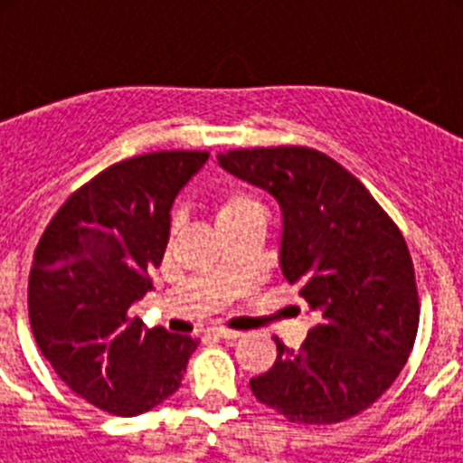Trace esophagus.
Returning a JSON list of instances; mask_svg holds the SVG:
<instances>
[{
    "label": "esophagus",
    "instance_id": "1",
    "mask_svg": "<svg viewBox=\"0 0 463 463\" xmlns=\"http://www.w3.org/2000/svg\"><path fill=\"white\" fill-rule=\"evenodd\" d=\"M211 334H213V336H215V338H227V341H234V338L243 336L241 331L224 329V326H215V329H211Z\"/></svg>",
    "mask_w": 463,
    "mask_h": 463
}]
</instances>
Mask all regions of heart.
Segmentation results:
<instances>
[{"instance_id":"1","label":"heart","mask_w":463,"mask_h":463,"mask_svg":"<svg viewBox=\"0 0 463 463\" xmlns=\"http://www.w3.org/2000/svg\"><path fill=\"white\" fill-rule=\"evenodd\" d=\"M250 213H261V203L255 196L243 190L224 192L218 199V206H215V222L222 224L227 220L241 218V215H250Z\"/></svg>"}]
</instances>
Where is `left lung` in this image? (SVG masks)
Returning <instances> with one entry per match:
<instances>
[{
    "mask_svg": "<svg viewBox=\"0 0 463 463\" xmlns=\"http://www.w3.org/2000/svg\"><path fill=\"white\" fill-rule=\"evenodd\" d=\"M282 213L280 269L320 317L298 350L250 380L257 401L297 424H336L399 378L420 325L415 269L399 227L338 162L304 146L220 153Z\"/></svg>",
    "mask_w": 463,
    "mask_h": 463,
    "instance_id": "8db88e82",
    "label": "left lung"
}]
</instances>
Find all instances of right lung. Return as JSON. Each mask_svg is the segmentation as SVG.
Masks as SVG:
<instances>
[{"label": "right lung", "mask_w": 463, "mask_h": 463, "mask_svg": "<svg viewBox=\"0 0 463 463\" xmlns=\"http://www.w3.org/2000/svg\"><path fill=\"white\" fill-rule=\"evenodd\" d=\"M206 159L199 150L122 159L73 192L36 245L27 288L36 345L69 390L110 415L169 399L199 345L148 329L129 308L153 289L171 206Z\"/></svg>", "instance_id": "add662e5"}]
</instances>
